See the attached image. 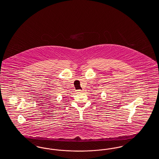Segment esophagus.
Listing matches in <instances>:
<instances>
[{"instance_id": "obj_1", "label": "esophagus", "mask_w": 159, "mask_h": 159, "mask_svg": "<svg viewBox=\"0 0 159 159\" xmlns=\"http://www.w3.org/2000/svg\"><path fill=\"white\" fill-rule=\"evenodd\" d=\"M76 92H77V93H81V92H82V90H77V91H76Z\"/></svg>"}]
</instances>
